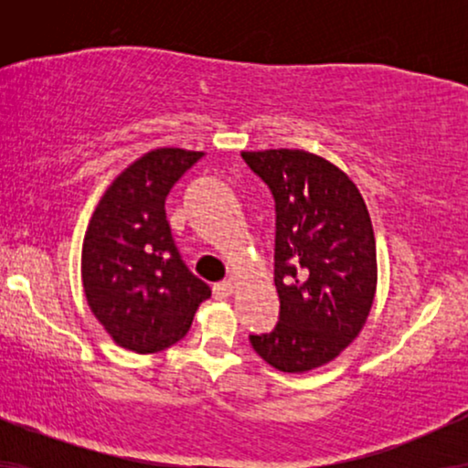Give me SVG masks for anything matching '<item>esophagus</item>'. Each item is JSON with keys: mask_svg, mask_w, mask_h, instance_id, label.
<instances>
[{"mask_svg": "<svg viewBox=\"0 0 468 468\" xmlns=\"http://www.w3.org/2000/svg\"><path fill=\"white\" fill-rule=\"evenodd\" d=\"M234 292H236V283H234V281H221V283H217V285L213 287L215 298H228V296H232Z\"/></svg>", "mask_w": 468, "mask_h": 468, "instance_id": "1", "label": "esophagus"}]
</instances>
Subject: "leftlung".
<instances>
[{"label":"left lung","instance_id":"1","mask_svg":"<svg viewBox=\"0 0 468 468\" xmlns=\"http://www.w3.org/2000/svg\"><path fill=\"white\" fill-rule=\"evenodd\" d=\"M277 208L274 285L281 313L255 354L283 373L335 360L360 335L377 292V247L360 189L328 159L303 149L242 151Z\"/></svg>","mask_w":468,"mask_h":468}]
</instances>
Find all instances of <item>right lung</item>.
I'll use <instances>...</instances> for the list:
<instances>
[{
	"label": "right lung",
	"instance_id": "obj_1",
	"mask_svg": "<svg viewBox=\"0 0 468 468\" xmlns=\"http://www.w3.org/2000/svg\"><path fill=\"white\" fill-rule=\"evenodd\" d=\"M204 157L164 146L108 185L82 240L87 304L119 347L155 354L181 341L210 287L189 272L172 240L165 197Z\"/></svg>",
	"mask_w": 468,
	"mask_h": 468
}]
</instances>
